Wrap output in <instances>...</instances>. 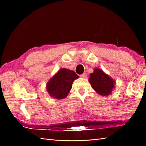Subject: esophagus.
Masks as SVG:
<instances>
[{"mask_svg": "<svg viewBox=\"0 0 146 146\" xmlns=\"http://www.w3.org/2000/svg\"><path fill=\"white\" fill-rule=\"evenodd\" d=\"M86 76H87V75H86V74H85V73H83V74H82V75H80V77L83 78H86Z\"/></svg>", "mask_w": 146, "mask_h": 146, "instance_id": "obj_1", "label": "esophagus"}]
</instances>
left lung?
<instances>
[{"mask_svg":"<svg viewBox=\"0 0 146 146\" xmlns=\"http://www.w3.org/2000/svg\"><path fill=\"white\" fill-rule=\"evenodd\" d=\"M89 82L97 93L102 96L111 94L116 85L115 80L98 68L90 74Z\"/></svg>","mask_w":146,"mask_h":146,"instance_id":"obj_1","label":"left lung"}]
</instances>
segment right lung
Here are the masks:
<instances>
[{"label": "right lung", "instance_id": "obj_1", "mask_svg": "<svg viewBox=\"0 0 146 146\" xmlns=\"http://www.w3.org/2000/svg\"><path fill=\"white\" fill-rule=\"evenodd\" d=\"M78 78L73 70L61 68L47 83V91L53 98L63 99L69 94L73 82Z\"/></svg>", "mask_w": 146, "mask_h": 146}]
</instances>
